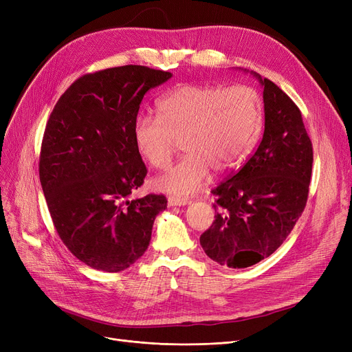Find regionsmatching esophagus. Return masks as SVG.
Segmentation results:
<instances>
[{"label":"esophagus","mask_w":352,"mask_h":352,"mask_svg":"<svg viewBox=\"0 0 352 352\" xmlns=\"http://www.w3.org/2000/svg\"><path fill=\"white\" fill-rule=\"evenodd\" d=\"M188 204H191V201L186 199V198H177V197L168 198V207H184Z\"/></svg>","instance_id":"34e87169"}]
</instances>
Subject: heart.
<instances>
[{
    "instance_id": "obj_1",
    "label": "heart",
    "mask_w": 352,
    "mask_h": 352,
    "mask_svg": "<svg viewBox=\"0 0 352 352\" xmlns=\"http://www.w3.org/2000/svg\"><path fill=\"white\" fill-rule=\"evenodd\" d=\"M158 117L140 114L134 141L154 168L170 162L175 141L187 153L154 179L158 191L188 197L198 191L210 168L227 173L241 164L263 128V104L248 87L179 85L157 101Z\"/></svg>"
}]
</instances>
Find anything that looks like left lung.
<instances>
[{
  "mask_svg": "<svg viewBox=\"0 0 352 352\" xmlns=\"http://www.w3.org/2000/svg\"><path fill=\"white\" fill-rule=\"evenodd\" d=\"M250 74L264 89V135L241 170L212 190L215 221L199 236L211 260L230 268L251 267L278 250L305 208L312 171L301 111L272 81Z\"/></svg>",
  "mask_w": 352,
  "mask_h": 352,
  "instance_id": "obj_1",
  "label": "left lung"
}]
</instances>
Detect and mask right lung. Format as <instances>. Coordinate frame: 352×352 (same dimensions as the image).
Masks as SVG:
<instances>
[{
    "mask_svg": "<svg viewBox=\"0 0 352 352\" xmlns=\"http://www.w3.org/2000/svg\"><path fill=\"white\" fill-rule=\"evenodd\" d=\"M171 77L144 65L88 74L50 116L40 157L43 192L63 243L91 268L120 272L133 265L166 208L164 195L126 198L146 175L133 134L140 104Z\"/></svg>",
    "mask_w": 352,
    "mask_h": 352,
    "instance_id": "1",
    "label": "right lung"
}]
</instances>
